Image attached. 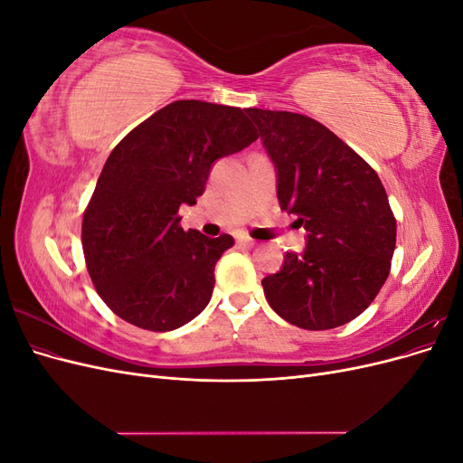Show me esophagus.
Returning a JSON list of instances; mask_svg holds the SVG:
<instances>
[{"instance_id":"obj_1","label":"esophagus","mask_w":463,"mask_h":463,"mask_svg":"<svg viewBox=\"0 0 463 463\" xmlns=\"http://www.w3.org/2000/svg\"><path fill=\"white\" fill-rule=\"evenodd\" d=\"M237 243L240 245H243V247H249V249H253V247H257V241L255 240H250V237H240V240H237Z\"/></svg>"}]
</instances>
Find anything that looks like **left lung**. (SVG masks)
<instances>
[{
  "label": "left lung",
  "instance_id": "obj_1",
  "mask_svg": "<svg viewBox=\"0 0 463 463\" xmlns=\"http://www.w3.org/2000/svg\"><path fill=\"white\" fill-rule=\"evenodd\" d=\"M276 170L279 208L307 232L262 279L272 309L305 330L359 317L384 286L396 249V218L373 167L325 125L291 111L249 108Z\"/></svg>",
  "mask_w": 463,
  "mask_h": 463
}]
</instances>
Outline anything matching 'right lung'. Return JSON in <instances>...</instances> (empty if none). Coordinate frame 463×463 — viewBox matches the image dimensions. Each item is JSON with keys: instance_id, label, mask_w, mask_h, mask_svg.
Returning <instances> with one entry per match:
<instances>
[{"instance_id": "right-lung-1", "label": "right lung", "mask_w": 463, "mask_h": 463, "mask_svg": "<svg viewBox=\"0 0 463 463\" xmlns=\"http://www.w3.org/2000/svg\"><path fill=\"white\" fill-rule=\"evenodd\" d=\"M255 141L243 109L177 100L111 150L82 218V250L98 296L118 317L167 332L203 313L233 237L185 232L177 210L197 204L218 158Z\"/></svg>"}]
</instances>
